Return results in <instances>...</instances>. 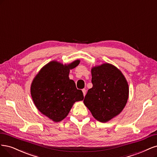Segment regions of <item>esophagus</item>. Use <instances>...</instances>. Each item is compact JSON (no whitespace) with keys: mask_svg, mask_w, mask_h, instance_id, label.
<instances>
[{"mask_svg":"<svg viewBox=\"0 0 157 157\" xmlns=\"http://www.w3.org/2000/svg\"><path fill=\"white\" fill-rule=\"evenodd\" d=\"M86 91H87V90H86V89H82V92H83V96H84V97H85V94H86Z\"/></svg>","mask_w":157,"mask_h":157,"instance_id":"obj_1","label":"esophagus"}]
</instances>
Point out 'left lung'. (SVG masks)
<instances>
[{"mask_svg":"<svg viewBox=\"0 0 157 157\" xmlns=\"http://www.w3.org/2000/svg\"><path fill=\"white\" fill-rule=\"evenodd\" d=\"M93 87L83 102L93 117L106 123L122 112L129 95L127 81L114 65L104 63L91 68Z\"/></svg>","mask_w":157,"mask_h":157,"instance_id":"1","label":"left lung"}]
</instances>
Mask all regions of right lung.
<instances>
[{"mask_svg": "<svg viewBox=\"0 0 157 157\" xmlns=\"http://www.w3.org/2000/svg\"><path fill=\"white\" fill-rule=\"evenodd\" d=\"M79 63V59L64 64L52 60L44 66L33 80L31 94L35 106L55 123L67 117L74 104L84 98L82 90L69 78L70 70Z\"/></svg>", "mask_w": 157, "mask_h": 157, "instance_id": "right-lung-1", "label": "right lung"}]
</instances>
